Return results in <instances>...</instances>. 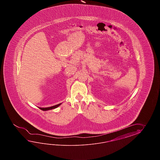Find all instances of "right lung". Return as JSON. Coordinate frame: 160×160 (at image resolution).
<instances>
[{"instance_id":"obj_1","label":"right lung","mask_w":160,"mask_h":160,"mask_svg":"<svg viewBox=\"0 0 160 160\" xmlns=\"http://www.w3.org/2000/svg\"><path fill=\"white\" fill-rule=\"evenodd\" d=\"M62 103H59L58 105H56L52 106H51V107H48V108H39V109H41L42 110H43V111H47V110H52V109H54L55 108H58V106H59L61 105Z\"/></svg>"}]
</instances>
